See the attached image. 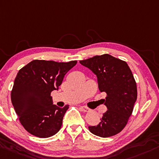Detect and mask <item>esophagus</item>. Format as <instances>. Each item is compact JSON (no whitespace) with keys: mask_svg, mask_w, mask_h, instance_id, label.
Returning <instances> with one entry per match:
<instances>
[{"mask_svg":"<svg viewBox=\"0 0 159 159\" xmlns=\"http://www.w3.org/2000/svg\"><path fill=\"white\" fill-rule=\"evenodd\" d=\"M81 110H82V111H84V112H88V111H90L89 108L87 107H84V106L81 107Z\"/></svg>","mask_w":159,"mask_h":159,"instance_id":"34e87169","label":"esophagus"}]
</instances>
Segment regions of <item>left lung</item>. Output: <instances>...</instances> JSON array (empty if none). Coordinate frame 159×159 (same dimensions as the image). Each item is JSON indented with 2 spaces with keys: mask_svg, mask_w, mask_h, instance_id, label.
Here are the masks:
<instances>
[{
  "mask_svg": "<svg viewBox=\"0 0 159 159\" xmlns=\"http://www.w3.org/2000/svg\"><path fill=\"white\" fill-rule=\"evenodd\" d=\"M98 77V88L107 97V107L97 126H88L96 136L106 138L120 133L127 124L137 99V87L133 73L125 61L109 54L80 61Z\"/></svg>",
  "mask_w": 159,
  "mask_h": 159,
  "instance_id": "8db88e82",
  "label": "left lung"
}]
</instances>
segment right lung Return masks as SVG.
Here are the masks:
<instances>
[{"label": "right lung", "instance_id": "add662e5", "mask_svg": "<svg viewBox=\"0 0 159 159\" xmlns=\"http://www.w3.org/2000/svg\"><path fill=\"white\" fill-rule=\"evenodd\" d=\"M77 61L57 62L33 60L16 75L11 91V102L25 129L39 138H48L59 131L68 105L53 104L51 92L58 90L65 75Z\"/></svg>", "mask_w": 159, "mask_h": 159}]
</instances>
